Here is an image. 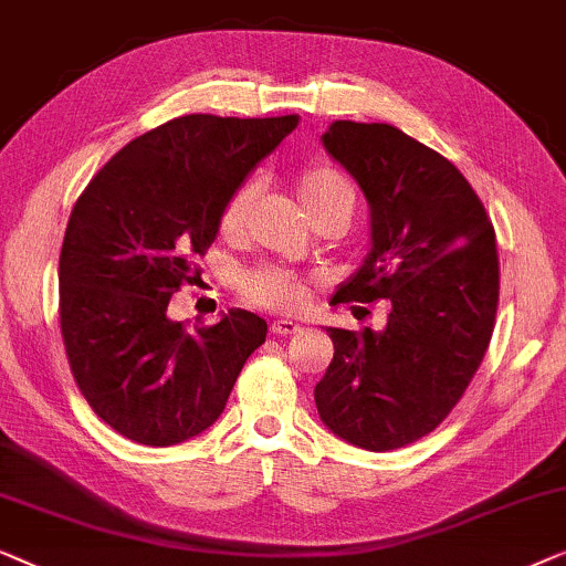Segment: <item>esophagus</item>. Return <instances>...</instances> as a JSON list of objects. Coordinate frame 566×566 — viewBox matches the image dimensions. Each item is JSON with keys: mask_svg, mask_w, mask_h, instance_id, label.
Instances as JSON below:
<instances>
[{"mask_svg": "<svg viewBox=\"0 0 566 566\" xmlns=\"http://www.w3.org/2000/svg\"><path fill=\"white\" fill-rule=\"evenodd\" d=\"M302 328L297 323H292V321H274L272 323V333L274 336H294V333H300Z\"/></svg>", "mask_w": 566, "mask_h": 566, "instance_id": "1", "label": "esophagus"}]
</instances>
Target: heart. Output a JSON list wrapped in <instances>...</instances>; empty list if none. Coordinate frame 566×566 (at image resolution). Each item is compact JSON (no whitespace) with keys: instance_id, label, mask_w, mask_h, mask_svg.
<instances>
[{"instance_id":"b5f03b06","label":"heart","mask_w":566,"mask_h":566,"mask_svg":"<svg viewBox=\"0 0 566 566\" xmlns=\"http://www.w3.org/2000/svg\"><path fill=\"white\" fill-rule=\"evenodd\" d=\"M297 195L313 222L325 214L344 210L352 214L354 210V187L344 174L333 166H307L297 179ZM253 202V187L243 185L222 205L218 230L228 241H238L245 230L249 210ZM243 294L261 307L280 310V313H294L307 302V284L300 274L286 266H266L243 276Z\"/></svg>"}]
</instances>
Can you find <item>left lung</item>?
Masks as SVG:
<instances>
[{"mask_svg": "<svg viewBox=\"0 0 566 566\" xmlns=\"http://www.w3.org/2000/svg\"><path fill=\"white\" fill-rule=\"evenodd\" d=\"M323 146L369 202L371 251L333 302L387 300L381 331L328 328L321 420L366 451L423 439L461 400L495 328L500 264L484 205L449 158L387 123H331Z\"/></svg>", "mask_w": 566, "mask_h": 566, "instance_id": "left-lung-1", "label": "left lung"}]
</instances>
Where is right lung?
I'll return each instance as SVG.
<instances>
[{
    "mask_svg": "<svg viewBox=\"0 0 566 566\" xmlns=\"http://www.w3.org/2000/svg\"><path fill=\"white\" fill-rule=\"evenodd\" d=\"M297 123L174 117L117 150L71 210L63 346L86 402L125 439L174 446L207 431L266 340V321L249 310L187 331L166 307L218 235L222 205Z\"/></svg>",
    "mask_w": 566,
    "mask_h": 566,
    "instance_id": "1",
    "label": "right lung"
}]
</instances>
